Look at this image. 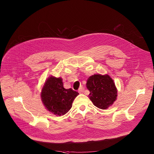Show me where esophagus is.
<instances>
[{"label": "esophagus", "instance_id": "1", "mask_svg": "<svg viewBox=\"0 0 154 154\" xmlns=\"http://www.w3.org/2000/svg\"><path fill=\"white\" fill-rule=\"evenodd\" d=\"M82 91H83V87H82V86H80V88H79V90H78V92H79V93H82Z\"/></svg>", "mask_w": 154, "mask_h": 154}]
</instances>
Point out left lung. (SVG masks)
I'll use <instances>...</instances> for the list:
<instances>
[{
    "instance_id": "8db88e82",
    "label": "left lung",
    "mask_w": 154,
    "mask_h": 154,
    "mask_svg": "<svg viewBox=\"0 0 154 154\" xmlns=\"http://www.w3.org/2000/svg\"><path fill=\"white\" fill-rule=\"evenodd\" d=\"M90 91L89 97L96 107L106 109L116 100L117 89L113 80L108 74H94L87 80Z\"/></svg>"
}]
</instances>
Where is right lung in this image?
<instances>
[{
	"instance_id": "1",
	"label": "right lung",
	"mask_w": 154,
	"mask_h": 154,
	"mask_svg": "<svg viewBox=\"0 0 154 154\" xmlns=\"http://www.w3.org/2000/svg\"><path fill=\"white\" fill-rule=\"evenodd\" d=\"M79 93L72 89H65L62 79L49 77L42 89L41 98L47 110L56 116H63L72 107V102Z\"/></svg>"
}]
</instances>
